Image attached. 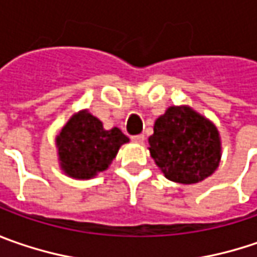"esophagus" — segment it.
Segmentation results:
<instances>
[{"label": "esophagus", "mask_w": 257, "mask_h": 257, "mask_svg": "<svg viewBox=\"0 0 257 257\" xmlns=\"http://www.w3.org/2000/svg\"><path fill=\"white\" fill-rule=\"evenodd\" d=\"M132 141L137 142V144H144L145 137H144V135H135V137H132Z\"/></svg>", "instance_id": "obj_1"}]
</instances>
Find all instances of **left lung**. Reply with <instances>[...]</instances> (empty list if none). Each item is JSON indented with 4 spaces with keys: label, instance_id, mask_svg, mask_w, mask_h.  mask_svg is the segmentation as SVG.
I'll return each instance as SVG.
<instances>
[{
    "label": "left lung",
    "instance_id": "8db88e82",
    "mask_svg": "<svg viewBox=\"0 0 257 257\" xmlns=\"http://www.w3.org/2000/svg\"><path fill=\"white\" fill-rule=\"evenodd\" d=\"M150 154L170 181L195 184L217 170L221 138L217 126L188 105L170 106L157 117Z\"/></svg>",
    "mask_w": 257,
    "mask_h": 257
}]
</instances>
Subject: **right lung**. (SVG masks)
I'll use <instances>...</instances> for the list:
<instances>
[{"label": "right lung", "mask_w": 257, "mask_h": 257, "mask_svg": "<svg viewBox=\"0 0 257 257\" xmlns=\"http://www.w3.org/2000/svg\"><path fill=\"white\" fill-rule=\"evenodd\" d=\"M129 138L119 128L105 129L87 109L73 113L56 137L60 170L74 180H90L109 168Z\"/></svg>", "instance_id": "add662e5"}]
</instances>
